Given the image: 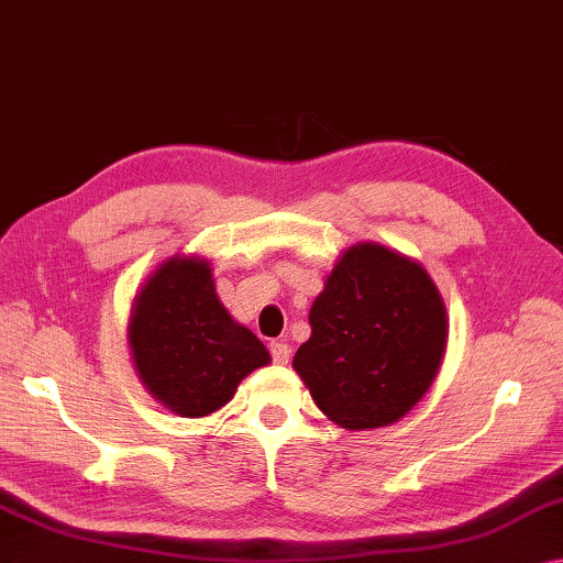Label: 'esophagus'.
I'll use <instances>...</instances> for the list:
<instances>
[{"mask_svg":"<svg viewBox=\"0 0 563 563\" xmlns=\"http://www.w3.org/2000/svg\"><path fill=\"white\" fill-rule=\"evenodd\" d=\"M269 350H272V357H274L276 365H287L289 357H291V347H289V342L276 340V342H272V344H269Z\"/></svg>","mask_w":563,"mask_h":563,"instance_id":"1","label":"esophagus"}]
</instances>
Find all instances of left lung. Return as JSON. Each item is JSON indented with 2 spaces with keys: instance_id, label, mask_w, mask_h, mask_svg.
Returning a JSON list of instances; mask_svg holds the SVG:
<instances>
[{
  "instance_id": "8db88e82",
  "label": "left lung",
  "mask_w": 563,
  "mask_h": 563,
  "mask_svg": "<svg viewBox=\"0 0 563 563\" xmlns=\"http://www.w3.org/2000/svg\"><path fill=\"white\" fill-rule=\"evenodd\" d=\"M291 367L327 418L347 430L393 426L430 390L448 311L426 266L375 241L344 249L309 309Z\"/></svg>"
}]
</instances>
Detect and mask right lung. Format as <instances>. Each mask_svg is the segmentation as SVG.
<instances>
[{
    "mask_svg": "<svg viewBox=\"0 0 563 563\" xmlns=\"http://www.w3.org/2000/svg\"><path fill=\"white\" fill-rule=\"evenodd\" d=\"M128 344L137 377L180 418H206L236 395L241 379L272 362L216 294L209 258L173 254L135 291Z\"/></svg>",
    "mask_w": 563,
    "mask_h": 563,
    "instance_id": "right-lung-1",
    "label": "right lung"
}]
</instances>
